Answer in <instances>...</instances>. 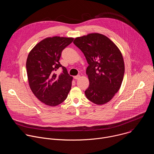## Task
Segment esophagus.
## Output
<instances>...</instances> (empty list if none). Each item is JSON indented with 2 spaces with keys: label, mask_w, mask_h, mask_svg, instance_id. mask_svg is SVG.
<instances>
[{
  "label": "esophagus",
  "mask_w": 154,
  "mask_h": 154,
  "mask_svg": "<svg viewBox=\"0 0 154 154\" xmlns=\"http://www.w3.org/2000/svg\"><path fill=\"white\" fill-rule=\"evenodd\" d=\"M74 79H75V80H78V79H79L80 78V75H76V76H74Z\"/></svg>",
  "instance_id": "obj_1"
}]
</instances>
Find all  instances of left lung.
Instances as JSON below:
<instances>
[{
    "mask_svg": "<svg viewBox=\"0 0 154 154\" xmlns=\"http://www.w3.org/2000/svg\"><path fill=\"white\" fill-rule=\"evenodd\" d=\"M73 42L89 64L86 73L90 86L85 96L97 105L107 103L119 90L124 78V63L121 51L108 38L96 33L76 38Z\"/></svg>",
    "mask_w": 154,
    "mask_h": 154,
    "instance_id": "1",
    "label": "left lung"
}]
</instances>
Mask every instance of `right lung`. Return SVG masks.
I'll list each match as a JSON object with an SVG mask.
<instances>
[{"label": "right lung", "instance_id": "obj_1", "mask_svg": "<svg viewBox=\"0 0 154 154\" xmlns=\"http://www.w3.org/2000/svg\"><path fill=\"white\" fill-rule=\"evenodd\" d=\"M72 38L54 36L42 40L30 52L26 62L29 83L35 96L42 102L55 106L67 98L72 77L59 62L62 51L73 41ZM60 67L62 73L57 76Z\"/></svg>", "mask_w": 154, "mask_h": 154}]
</instances>
